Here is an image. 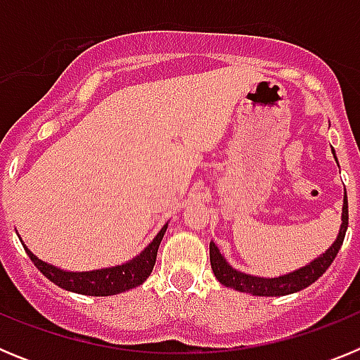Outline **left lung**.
<instances>
[{
    "instance_id": "obj_1",
    "label": "left lung",
    "mask_w": 360,
    "mask_h": 360,
    "mask_svg": "<svg viewBox=\"0 0 360 360\" xmlns=\"http://www.w3.org/2000/svg\"><path fill=\"white\" fill-rule=\"evenodd\" d=\"M335 157V153H333ZM337 160V158H335ZM346 229H348V196L345 193V205H342V224L341 231H339V236L333 241V245L330 247L323 256H319L317 259L310 263V265L303 266V269L290 272L287 276H279V278H256V276L243 274V272H238L236 269H232L227 262L224 259V256L219 254L218 247L214 243L209 245V254H211V269L214 272L216 279H218L221 285L229 288H234V290L247 292V294L252 295H287L294 294V292L303 290V288L310 287L311 283H316L321 276L328 270V266L332 265V262L335 259L337 252L341 250V245L345 241Z\"/></svg>"
}]
</instances>
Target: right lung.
Masks as SVG:
<instances>
[{
    "instance_id": "right-lung-1",
    "label": "right lung",
    "mask_w": 360,
    "mask_h": 360,
    "mask_svg": "<svg viewBox=\"0 0 360 360\" xmlns=\"http://www.w3.org/2000/svg\"><path fill=\"white\" fill-rule=\"evenodd\" d=\"M165 229H167V225L160 229L157 238L139 256L133 257L131 262L111 266V269L91 270V272H65V270L56 269V266L37 259L27 247H25V250L34 262V265L41 270V274L56 283L57 287L84 295H115L129 290V288L139 287L149 278L155 262H157L158 247H160V241L165 234Z\"/></svg>"
}]
</instances>
